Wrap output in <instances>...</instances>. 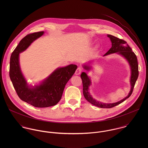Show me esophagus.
I'll return each instance as SVG.
<instances>
[{"label": "esophagus", "instance_id": "obj_1", "mask_svg": "<svg viewBox=\"0 0 148 148\" xmlns=\"http://www.w3.org/2000/svg\"><path fill=\"white\" fill-rule=\"evenodd\" d=\"M82 71H83V69H82V67H80V66L78 67V68H77V69H76V72H75V75H80V74L82 73Z\"/></svg>", "mask_w": 148, "mask_h": 148}]
</instances>
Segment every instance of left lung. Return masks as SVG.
Instances as JSON below:
<instances>
[{"label":"left lung","instance_id":"obj_1","mask_svg":"<svg viewBox=\"0 0 148 148\" xmlns=\"http://www.w3.org/2000/svg\"><path fill=\"white\" fill-rule=\"evenodd\" d=\"M108 37L110 38L112 42V46L110 48V49L104 56H106L110 53L117 52V53H119L123 55L127 59L130 65L131 71H132V75H131V79H130L131 90L125 98L120 100L119 102H117L115 103H112V104L110 103L106 104V103H102L99 102L95 100V99H93L92 97V96L90 95L88 92V87L90 85V81L89 77H88L87 75L85 72H83L80 77L82 80L83 88V95H84L85 99L90 104L101 108H113L115 106L120 104V103L124 101L127 99L129 98L133 92L136 80L138 77V65L137 56L136 54L134 53V52L132 51L131 48L127 44V42L111 35H108ZM84 67L86 70H89L90 69V67L89 66H84Z\"/></svg>","mask_w":148,"mask_h":148}]
</instances>
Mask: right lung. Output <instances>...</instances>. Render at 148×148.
Returning <instances> with one entry per match:
<instances>
[{
  "label": "right lung",
  "mask_w": 148,
  "mask_h": 148,
  "mask_svg": "<svg viewBox=\"0 0 148 148\" xmlns=\"http://www.w3.org/2000/svg\"><path fill=\"white\" fill-rule=\"evenodd\" d=\"M43 34V31L34 32L23 38L12 52L10 63V77L19 97L37 108H47L58 104L62 98L65 85L77 68V65L71 64L58 68L42 84L34 88H29L20 69L19 53Z\"/></svg>",
  "instance_id": "right-lung-1"
}]
</instances>
